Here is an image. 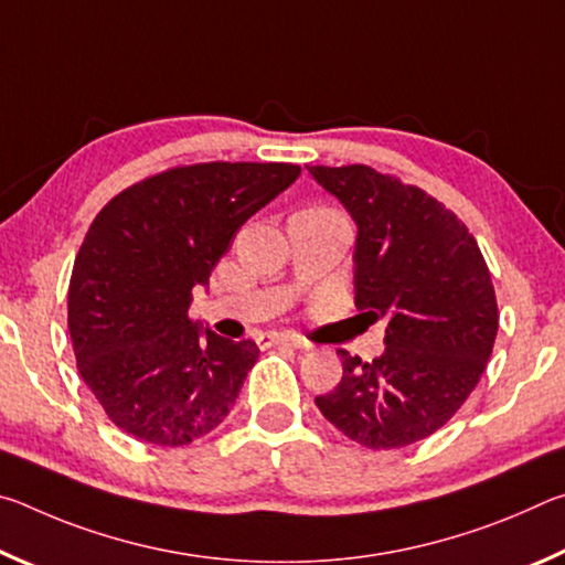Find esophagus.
Listing matches in <instances>:
<instances>
[{
	"label": "esophagus",
	"instance_id": "1",
	"mask_svg": "<svg viewBox=\"0 0 565 565\" xmlns=\"http://www.w3.org/2000/svg\"><path fill=\"white\" fill-rule=\"evenodd\" d=\"M259 347H291V349H309V343H306L301 337H296V333H266V337H259Z\"/></svg>",
	"mask_w": 565,
	"mask_h": 565
}]
</instances>
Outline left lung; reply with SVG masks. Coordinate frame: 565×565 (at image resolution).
Listing matches in <instances>:
<instances>
[{
  "label": "left lung",
  "instance_id": "left-lung-1",
  "mask_svg": "<svg viewBox=\"0 0 565 565\" xmlns=\"http://www.w3.org/2000/svg\"><path fill=\"white\" fill-rule=\"evenodd\" d=\"M356 222L353 289L386 349L361 361L339 349L343 376L317 406L366 448L436 434L476 388L499 331V303L473 234L424 189L376 169L306 167Z\"/></svg>",
  "mask_w": 565,
  "mask_h": 565
}]
</instances>
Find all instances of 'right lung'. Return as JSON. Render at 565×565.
Listing matches in <instances>:
<instances>
[{"label":"right lung","instance_id":"1","mask_svg":"<svg viewBox=\"0 0 565 565\" xmlns=\"http://www.w3.org/2000/svg\"><path fill=\"white\" fill-rule=\"evenodd\" d=\"M299 174L284 161L174 167L124 189L94 218L66 321L76 369L121 431L186 446L234 408L259 347L191 321V291L209 284L246 218Z\"/></svg>","mask_w":565,"mask_h":565}]
</instances>
